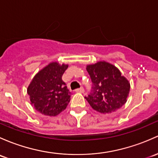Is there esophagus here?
Here are the masks:
<instances>
[{
  "instance_id": "esophagus-1",
  "label": "esophagus",
  "mask_w": 158,
  "mask_h": 158,
  "mask_svg": "<svg viewBox=\"0 0 158 158\" xmlns=\"http://www.w3.org/2000/svg\"><path fill=\"white\" fill-rule=\"evenodd\" d=\"M75 92H78V93H83L84 92V89L82 87H81L80 89H77L75 90Z\"/></svg>"
}]
</instances>
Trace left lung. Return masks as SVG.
Returning <instances> with one entry per match:
<instances>
[{
  "label": "left lung",
  "instance_id": "obj_1",
  "mask_svg": "<svg viewBox=\"0 0 158 158\" xmlns=\"http://www.w3.org/2000/svg\"><path fill=\"white\" fill-rule=\"evenodd\" d=\"M92 82L90 94L85 97L91 107L101 114H109L126 104L130 84L113 64L100 61L86 67Z\"/></svg>",
  "mask_w": 158,
  "mask_h": 158
}]
</instances>
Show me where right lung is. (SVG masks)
I'll return each mask as SVG.
<instances>
[{"label": "right lung", "instance_id": "obj_1", "mask_svg": "<svg viewBox=\"0 0 158 158\" xmlns=\"http://www.w3.org/2000/svg\"><path fill=\"white\" fill-rule=\"evenodd\" d=\"M68 65L52 62L39 71L27 89L31 104L46 116H57L64 110L70 101L71 93L62 76Z\"/></svg>", "mask_w": 158, "mask_h": 158}]
</instances>
